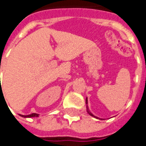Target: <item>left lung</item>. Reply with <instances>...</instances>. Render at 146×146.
Here are the masks:
<instances>
[{
    "mask_svg": "<svg viewBox=\"0 0 146 146\" xmlns=\"http://www.w3.org/2000/svg\"><path fill=\"white\" fill-rule=\"evenodd\" d=\"M87 103H88V100H87V98H86V104H87ZM86 110H87L88 113H89L90 115H92V116H93V117L96 118V119H99V118L96 117V116H95V115H93V114H92V113H91L90 112V110H89V108H88V106H86Z\"/></svg>",
    "mask_w": 146,
    "mask_h": 146,
    "instance_id": "left-lung-1",
    "label": "left lung"
}]
</instances>
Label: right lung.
I'll return each instance as SVG.
<instances>
[{
  "instance_id": "1",
  "label": "right lung",
  "mask_w": 146,
  "mask_h": 146,
  "mask_svg": "<svg viewBox=\"0 0 146 146\" xmlns=\"http://www.w3.org/2000/svg\"><path fill=\"white\" fill-rule=\"evenodd\" d=\"M20 115L24 118H31V117H38L39 114H36V113H32V114H30V115Z\"/></svg>"
}]
</instances>
